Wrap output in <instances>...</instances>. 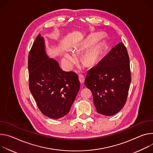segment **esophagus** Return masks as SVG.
I'll return each instance as SVG.
<instances>
[{
	"mask_svg": "<svg viewBox=\"0 0 153 153\" xmlns=\"http://www.w3.org/2000/svg\"><path fill=\"white\" fill-rule=\"evenodd\" d=\"M78 78H79V81L80 83H81V84H83L84 82V80H85V78H84V76L82 75H79Z\"/></svg>",
	"mask_w": 153,
	"mask_h": 153,
	"instance_id": "esophagus-1",
	"label": "esophagus"
}]
</instances>
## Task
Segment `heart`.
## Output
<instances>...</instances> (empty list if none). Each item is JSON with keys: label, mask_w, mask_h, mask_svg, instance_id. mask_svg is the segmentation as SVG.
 Here are the masks:
<instances>
[{"label": "heart", "mask_w": 153, "mask_h": 153, "mask_svg": "<svg viewBox=\"0 0 153 153\" xmlns=\"http://www.w3.org/2000/svg\"><path fill=\"white\" fill-rule=\"evenodd\" d=\"M99 52L97 48H95L92 50L89 51L87 52L84 56V59L86 63H88L89 65H92L97 61L98 58ZM64 58L69 63V64H71L72 62H74L75 60V56L71 53H65L64 55Z\"/></svg>", "instance_id": "obj_1"}]
</instances>
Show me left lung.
<instances>
[{
	"label": "left lung",
	"instance_id": "8db88e82",
	"mask_svg": "<svg viewBox=\"0 0 153 153\" xmlns=\"http://www.w3.org/2000/svg\"><path fill=\"white\" fill-rule=\"evenodd\" d=\"M84 84L92 92L98 113L111 116L119 112L127 100L131 75L126 47L120 42L88 72Z\"/></svg>",
	"mask_w": 153,
	"mask_h": 153
}]
</instances>
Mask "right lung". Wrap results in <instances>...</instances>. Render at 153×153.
<instances>
[{
  "instance_id": "add662e5",
  "label": "right lung",
  "mask_w": 153,
  "mask_h": 153,
  "mask_svg": "<svg viewBox=\"0 0 153 153\" xmlns=\"http://www.w3.org/2000/svg\"><path fill=\"white\" fill-rule=\"evenodd\" d=\"M28 67L29 89L41 112L53 119L67 115L80 82L76 74L63 71L55 59L48 57L40 34L30 51Z\"/></svg>"
}]
</instances>
